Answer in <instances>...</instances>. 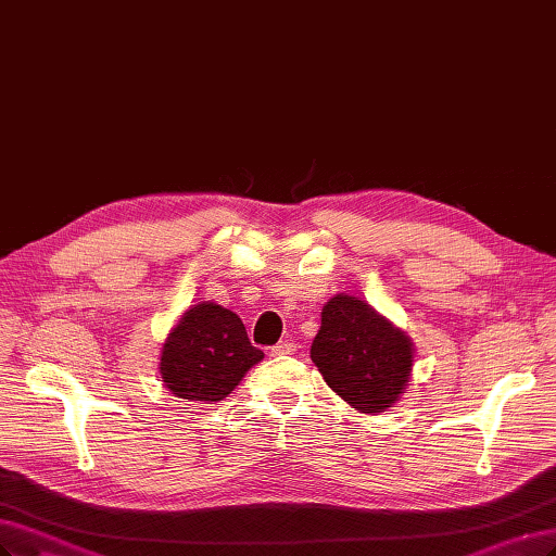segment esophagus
Listing matches in <instances>:
<instances>
[{
    "instance_id": "esophagus-1",
    "label": "esophagus",
    "mask_w": 556,
    "mask_h": 556,
    "mask_svg": "<svg viewBox=\"0 0 556 556\" xmlns=\"http://www.w3.org/2000/svg\"><path fill=\"white\" fill-rule=\"evenodd\" d=\"M292 354H296L294 340H280L276 348H271V356H292Z\"/></svg>"
}]
</instances>
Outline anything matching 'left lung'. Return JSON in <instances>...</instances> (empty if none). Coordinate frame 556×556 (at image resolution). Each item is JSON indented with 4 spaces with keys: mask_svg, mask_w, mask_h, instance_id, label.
Returning a JSON list of instances; mask_svg holds the SVG:
<instances>
[{
    "mask_svg": "<svg viewBox=\"0 0 556 556\" xmlns=\"http://www.w3.org/2000/svg\"><path fill=\"white\" fill-rule=\"evenodd\" d=\"M311 358L324 381L358 412L391 407L407 387L412 342L366 301L338 294L321 311Z\"/></svg>",
    "mask_w": 556,
    "mask_h": 556,
    "instance_id": "1",
    "label": "left lung"
}]
</instances>
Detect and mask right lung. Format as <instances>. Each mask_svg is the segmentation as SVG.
<instances>
[{
  "instance_id": "add662e5",
  "label": "right lung",
  "mask_w": 556,
  "mask_h": 556,
  "mask_svg": "<svg viewBox=\"0 0 556 556\" xmlns=\"http://www.w3.org/2000/svg\"><path fill=\"white\" fill-rule=\"evenodd\" d=\"M262 358L239 315L216 303H200L184 313L165 340L161 377L177 397L204 405L232 393Z\"/></svg>"
}]
</instances>
